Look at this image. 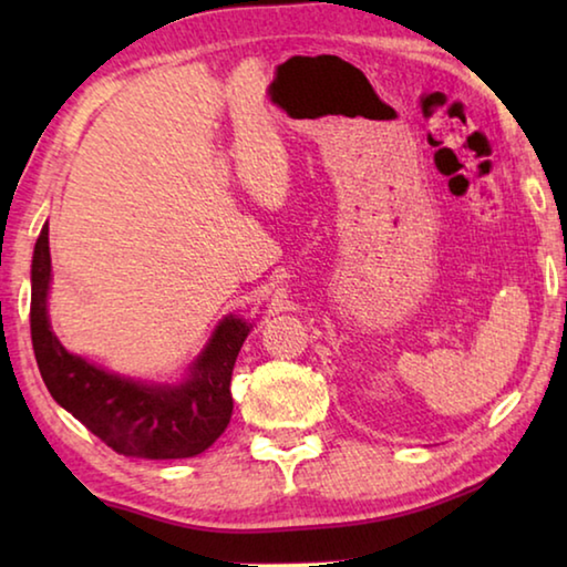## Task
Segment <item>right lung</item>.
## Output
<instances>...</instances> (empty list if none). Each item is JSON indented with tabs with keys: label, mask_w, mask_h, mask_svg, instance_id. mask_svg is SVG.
Returning a JSON list of instances; mask_svg holds the SVG:
<instances>
[{
	"label": "right lung",
	"mask_w": 567,
	"mask_h": 567,
	"mask_svg": "<svg viewBox=\"0 0 567 567\" xmlns=\"http://www.w3.org/2000/svg\"><path fill=\"white\" fill-rule=\"evenodd\" d=\"M52 282L50 227H42L32 257V344L50 395L114 453L147 460L195 457L225 433L233 417V368L252 330L237 315L219 320L187 378L145 382L117 375L64 350L52 332L47 297Z\"/></svg>",
	"instance_id": "obj_1"
}]
</instances>
